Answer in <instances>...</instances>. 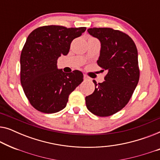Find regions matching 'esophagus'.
Returning a JSON list of instances; mask_svg holds the SVG:
<instances>
[{
	"mask_svg": "<svg viewBox=\"0 0 160 160\" xmlns=\"http://www.w3.org/2000/svg\"><path fill=\"white\" fill-rule=\"evenodd\" d=\"M84 80H89V77L87 75H84Z\"/></svg>",
	"mask_w": 160,
	"mask_h": 160,
	"instance_id": "1",
	"label": "esophagus"
}]
</instances>
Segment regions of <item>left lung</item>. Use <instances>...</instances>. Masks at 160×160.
Segmentation results:
<instances>
[{
    "mask_svg": "<svg viewBox=\"0 0 160 160\" xmlns=\"http://www.w3.org/2000/svg\"><path fill=\"white\" fill-rule=\"evenodd\" d=\"M87 31L100 42L98 65L108 71L103 82L93 80L95 91L85 98L88 110L98 117H108L128 104L139 81L138 50L128 35L108 28ZM102 70V71H104Z\"/></svg>",
    "mask_w": 160,
    "mask_h": 160,
    "instance_id": "left-lung-1",
    "label": "left lung"
}]
</instances>
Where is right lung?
Masks as SVG:
<instances>
[{
	"label": "right lung",
	"mask_w": 160,
	"mask_h": 160,
	"mask_svg": "<svg viewBox=\"0 0 160 160\" xmlns=\"http://www.w3.org/2000/svg\"><path fill=\"white\" fill-rule=\"evenodd\" d=\"M85 30L83 27L47 25L28 36L21 52L20 81L26 97L36 110L46 113L62 110L70 94L83 82L82 72L64 73L57 63L61 55L68 54L72 41Z\"/></svg>",
	"instance_id": "right-lung-1"
}]
</instances>
